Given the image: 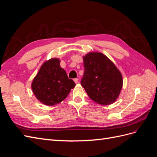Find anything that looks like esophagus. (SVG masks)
Segmentation results:
<instances>
[{
  "instance_id": "obj_1",
  "label": "esophagus",
  "mask_w": 157,
  "mask_h": 157,
  "mask_svg": "<svg viewBox=\"0 0 157 157\" xmlns=\"http://www.w3.org/2000/svg\"><path fill=\"white\" fill-rule=\"evenodd\" d=\"M74 81H75V83H78V79L77 78H74Z\"/></svg>"
}]
</instances>
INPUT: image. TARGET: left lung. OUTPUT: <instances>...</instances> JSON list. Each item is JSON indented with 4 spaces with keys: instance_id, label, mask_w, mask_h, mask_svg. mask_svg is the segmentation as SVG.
Masks as SVG:
<instances>
[{
    "instance_id": "left-lung-1",
    "label": "left lung",
    "mask_w": 157,
    "mask_h": 157,
    "mask_svg": "<svg viewBox=\"0 0 157 157\" xmlns=\"http://www.w3.org/2000/svg\"><path fill=\"white\" fill-rule=\"evenodd\" d=\"M83 60L84 73L80 83L90 98L101 105L115 102L122 87L121 71L100 52H90Z\"/></svg>"
}]
</instances>
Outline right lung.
Listing matches in <instances>:
<instances>
[{
	"label": "right lung",
	"mask_w": 157,
	"mask_h": 157,
	"mask_svg": "<svg viewBox=\"0 0 157 157\" xmlns=\"http://www.w3.org/2000/svg\"><path fill=\"white\" fill-rule=\"evenodd\" d=\"M59 63L58 58L46 61L31 84L35 97L46 105H54L62 101L76 85L73 80L68 78Z\"/></svg>",
	"instance_id": "obj_1"
}]
</instances>
